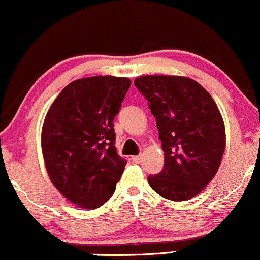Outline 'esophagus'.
<instances>
[{
  "label": "esophagus",
  "mask_w": 260,
  "mask_h": 260,
  "mask_svg": "<svg viewBox=\"0 0 260 260\" xmlns=\"http://www.w3.org/2000/svg\"><path fill=\"white\" fill-rule=\"evenodd\" d=\"M141 160H142V156L141 155L133 156V157H131V161H133V162H135V164H140Z\"/></svg>",
  "instance_id": "1"
}]
</instances>
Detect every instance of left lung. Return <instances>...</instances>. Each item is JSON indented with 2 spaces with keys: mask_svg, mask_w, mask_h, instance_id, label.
I'll return each instance as SVG.
<instances>
[{
  "mask_svg": "<svg viewBox=\"0 0 260 260\" xmlns=\"http://www.w3.org/2000/svg\"><path fill=\"white\" fill-rule=\"evenodd\" d=\"M135 86L149 102L165 152L162 171L147 177L156 193L186 201L205 189L219 169L225 129L218 107L193 79L142 75Z\"/></svg>",
  "mask_w": 260,
  "mask_h": 260,
  "instance_id": "8db88e82",
  "label": "left lung"
}]
</instances>
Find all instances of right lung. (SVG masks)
<instances>
[{
  "label": "right lung",
  "instance_id": "1",
  "mask_svg": "<svg viewBox=\"0 0 260 260\" xmlns=\"http://www.w3.org/2000/svg\"><path fill=\"white\" fill-rule=\"evenodd\" d=\"M129 78L96 75L69 83L42 127V153L55 188L80 208H98L113 196L126 161L116 152L114 118Z\"/></svg>",
  "mask_w": 260,
  "mask_h": 260
}]
</instances>
